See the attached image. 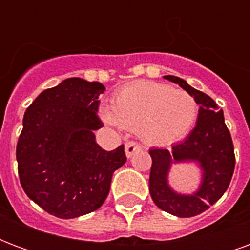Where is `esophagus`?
Wrapping results in <instances>:
<instances>
[{"instance_id": "34e87169", "label": "esophagus", "mask_w": 250, "mask_h": 250, "mask_svg": "<svg viewBox=\"0 0 250 250\" xmlns=\"http://www.w3.org/2000/svg\"><path fill=\"white\" fill-rule=\"evenodd\" d=\"M139 150H141V146H139L136 142L131 141L125 143V155L128 158L132 157V154L136 151H139Z\"/></svg>"}]
</instances>
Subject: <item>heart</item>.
<instances>
[{"label":"heart","instance_id":"heart-1","mask_svg":"<svg viewBox=\"0 0 250 250\" xmlns=\"http://www.w3.org/2000/svg\"><path fill=\"white\" fill-rule=\"evenodd\" d=\"M198 104L186 91L162 83L141 80L115 93L112 108H104L105 123L136 130L150 145H170L182 139L193 127Z\"/></svg>","mask_w":250,"mask_h":250}]
</instances>
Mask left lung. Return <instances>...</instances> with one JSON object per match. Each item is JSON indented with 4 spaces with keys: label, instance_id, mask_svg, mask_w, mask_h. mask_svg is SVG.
I'll use <instances>...</instances> for the list:
<instances>
[{
    "label": "left lung",
    "instance_id": "1",
    "mask_svg": "<svg viewBox=\"0 0 250 250\" xmlns=\"http://www.w3.org/2000/svg\"><path fill=\"white\" fill-rule=\"evenodd\" d=\"M165 79L178 84L195 99L199 104L198 119L188 138L173 145L171 150H150V194L159 209L177 217H194L214 205L229 188L236 166L234 147L224 112L209 95L190 87L184 79L170 75ZM184 160L198 162L203 168L201 186L191 196L175 193L167 184L171 163Z\"/></svg>",
    "mask_w": 250,
    "mask_h": 250
}]
</instances>
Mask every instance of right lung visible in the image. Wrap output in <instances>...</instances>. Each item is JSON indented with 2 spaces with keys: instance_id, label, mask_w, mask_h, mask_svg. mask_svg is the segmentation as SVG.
Returning <instances> with one entry per match:
<instances>
[{
  "instance_id": "1",
  "label": "right lung",
  "mask_w": 250,
  "mask_h": 250,
  "mask_svg": "<svg viewBox=\"0 0 250 250\" xmlns=\"http://www.w3.org/2000/svg\"><path fill=\"white\" fill-rule=\"evenodd\" d=\"M104 85L79 77L48 88L26 108L17 142V167L26 195L46 213L75 218L98 210L125 146L105 151L93 131L103 127L98 98Z\"/></svg>"
}]
</instances>
